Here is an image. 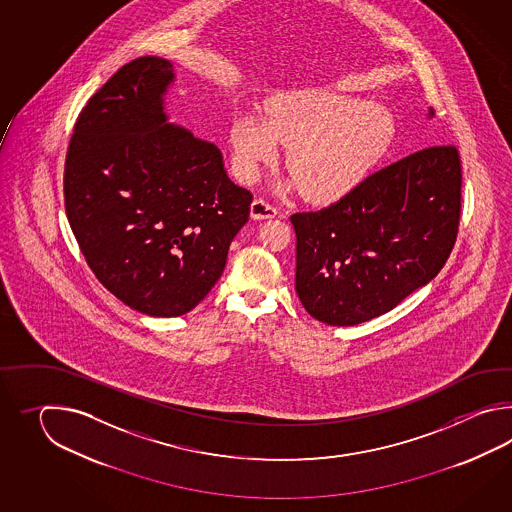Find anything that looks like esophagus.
Returning <instances> with one entry per match:
<instances>
[{
    "instance_id": "1",
    "label": "esophagus",
    "mask_w": 512,
    "mask_h": 512,
    "mask_svg": "<svg viewBox=\"0 0 512 512\" xmlns=\"http://www.w3.org/2000/svg\"><path fill=\"white\" fill-rule=\"evenodd\" d=\"M278 216V208L271 205L269 201H265L263 197H256L251 205L252 219H269Z\"/></svg>"
}]
</instances>
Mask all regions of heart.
Segmentation results:
<instances>
[{"mask_svg": "<svg viewBox=\"0 0 512 512\" xmlns=\"http://www.w3.org/2000/svg\"><path fill=\"white\" fill-rule=\"evenodd\" d=\"M393 137L395 120L384 106L316 89L272 98L265 119L241 115L230 133L243 181L256 179L261 166L274 161L276 142H282L289 172L302 194L315 201L337 199L359 185L390 150Z\"/></svg>", "mask_w": 512, "mask_h": 512, "instance_id": "1", "label": "heart"}]
</instances>
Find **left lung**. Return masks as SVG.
I'll return each instance as SVG.
<instances>
[{
  "label": "left lung",
  "mask_w": 512,
  "mask_h": 512,
  "mask_svg": "<svg viewBox=\"0 0 512 512\" xmlns=\"http://www.w3.org/2000/svg\"><path fill=\"white\" fill-rule=\"evenodd\" d=\"M459 212V153L439 144L371 174L327 208L293 214L294 287L305 311L327 326L392 311L443 269Z\"/></svg>",
  "instance_id": "left-lung-1"
}]
</instances>
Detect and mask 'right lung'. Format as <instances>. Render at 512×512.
Segmentation results:
<instances>
[{
  "label": "right lung",
  "mask_w": 512,
  "mask_h": 512,
  "mask_svg": "<svg viewBox=\"0 0 512 512\" xmlns=\"http://www.w3.org/2000/svg\"><path fill=\"white\" fill-rule=\"evenodd\" d=\"M174 64L141 56L80 111L69 142V225L98 282L144 315L192 311L223 274L252 194L212 142L170 124Z\"/></svg>",
  "instance_id": "add662e5"
}]
</instances>
